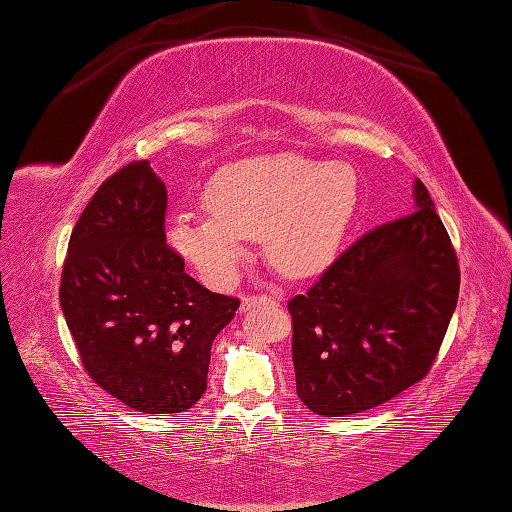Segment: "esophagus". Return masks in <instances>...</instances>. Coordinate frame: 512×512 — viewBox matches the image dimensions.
<instances>
[{"instance_id": "1", "label": "esophagus", "mask_w": 512, "mask_h": 512, "mask_svg": "<svg viewBox=\"0 0 512 512\" xmlns=\"http://www.w3.org/2000/svg\"><path fill=\"white\" fill-rule=\"evenodd\" d=\"M272 303H276L272 297H245L240 303V310L249 312L251 308H256V306H272Z\"/></svg>"}]
</instances>
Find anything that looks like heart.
Returning a JSON list of instances; mask_svg holds the SVG:
<instances>
[{"mask_svg": "<svg viewBox=\"0 0 512 512\" xmlns=\"http://www.w3.org/2000/svg\"><path fill=\"white\" fill-rule=\"evenodd\" d=\"M357 202L360 182L344 161L254 155L215 170L202 191L209 215H177L166 238L215 290L238 281L249 238L258 233L276 270L308 276L335 258Z\"/></svg>", "mask_w": 512, "mask_h": 512, "instance_id": "heart-1", "label": "heart"}]
</instances>
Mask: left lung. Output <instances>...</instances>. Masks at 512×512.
I'll return each mask as SVG.
<instances>
[{
    "instance_id": "obj_1",
    "label": "left lung",
    "mask_w": 512,
    "mask_h": 512,
    "mask_svg": "<svg viewBox=\"0 0 512 512\" xmlns=\"http://www.w3.org/2000/svg\"><path fill=\"white\" fill-rule=\"evenodd\" d=\"M454 247L420 179L414 213L366 233L288 303L297 396L360 414L429 371L459 299Z\"/></svg>"
}]
</instances>
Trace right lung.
<instances>
[{
	"label": "right lung",
	"mask_w": 512,
	"mask_h": 512,
	"mask_svg": "<svg viewBox=\"0 0 512 512\" xmlns=\"http://www.w3.org/2000/svg\"><path fill=\"white\" fill-rule=\"evenodd\" d=\"M164 213L166 184L150 161L121 168L71 231L60 283L87 373L143 414H179L202 398L213 339L240 306L184 272Z\"/></svg>",
	"instance_id": "right-lung-1"
}]
</instances>
